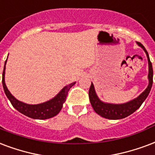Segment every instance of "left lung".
<instances>
[{"instance_id":"1","label":"left lung","mask_w":155,"mask_h":155,"mask_svg":"<svg viewBox=\"0 0 155 155\" xmlns=\"http://www.w3.org/2000/svg\"><path fill=\"white\" fill-rule=\"evenodd\" d=\"M139 47H140L144 51H145L146 57L148 59V65H149V74H148V84L147 88L145 89L144 92H142L138 97L134 98L132 100L127 102L125 104H109V103H105L99 99L98 95L95 91L94 85V84L91 83L90 88L89 91V97L90 104L92 105L93 108L95 111V113H98V115L103 117L104 118L111 119V120H118L127 117L130 114H132L134 112H136L140 107L141 106L143 102L146 99L148 95L150 94L151 90V87L153 84V67H152V63L150 60V57L148 54L146 49L145 47L142 45L140 42H136Z\"/></svg>"}]
</instances>
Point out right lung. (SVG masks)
<instances>
[{"mask_svg": "<svg viewBox=\"0 0 155 155\" xmlns=\"http://www.w3.org/2000/svg\"><path fill=\"white\" fill-rule=\"evenodd\" d=\"M6 61L5 62L4 71H3V74H2V84H3L5 94L6 95V97L10 101L12 106L17 111H19V113L27 116L30 118L39 119V120L51 118V117H53L60 113V111L62 108L63 104L66 102V96L68 94L69 90L75 84V82H73L68 85H66L60 92L55 96L54 98H52L47 102L38 104H25V103H23L21 101L18 100L17 98H15L13 95L11 94V93L8 90L7 87H6V84L5 82V73Z\"/></svg>", "mask_w": 155, "mask_h": 155, "instance_id": "add662e5", "label": "right lung"}]
</instances>
